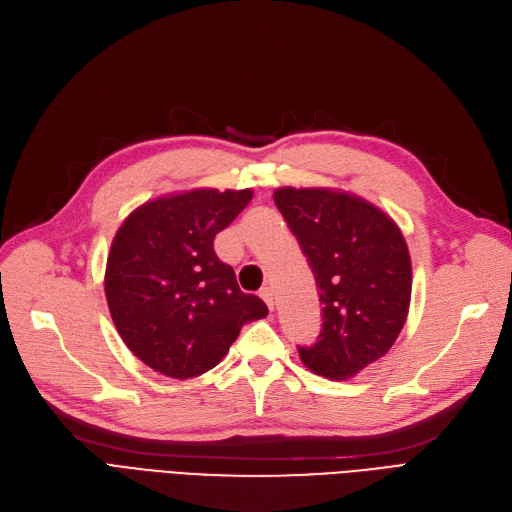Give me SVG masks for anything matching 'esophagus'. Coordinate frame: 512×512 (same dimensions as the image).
Listing matches in <instances>:
<instances>
[{
    "label": "esophagus",
    "mask_w": 512,
    "mask_h": 512,
    "mask_svg": "<svg viewBox=\"0 0 512 512\" xmlns=\"http://www.w3.org/2000/svg\"><path fill=\"white\" fill-rule=\"evenodd\" d=\"M259 297L265 301V305H268L270 309H274V293H272V288H268V286H265L263 288V291L259 293Z\"/></svg>",
    "instance_id": "1"
}]
</instances>
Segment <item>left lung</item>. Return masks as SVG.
I'll return each instance as SVG.
<instances>
[{
  "instance_id": "1",
  "label": "left lung",
  "mask_w": 512,
  "mask_h": 512,
  "mask_svg": "<svg viewBox=\"0 0 512 512\" xmlns=\"http://www.w3.org/2000/svg\"><path fill=\"white\" fill-rule=\"evenodd\" d=\"M274 203L301 244L322 303L320 337L299 347V358L326 379H351L383 358L406 324V238L383 209L345 190L284 186Z\"/></svg>"
}]
</instances>
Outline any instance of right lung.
<instances>
[{
    "label": "right lung",
    "instance_id": "obj_1",
    "mask_svg": "<svg viewBox=\"0 0 512 512\" xmlns=\"http://www.w3.org/2000/svg\"><path fill=\"white\" fill-rule=\"evenodd\" d=\"M251 198V188L175 192L133 209L117 230L104 274L110 318L152 370L182 381L203 374L224 360L242 324L268 316L213 251L215 234Z\"/></svg>",
    "mask_w": 512,
    "mask_h": 512
}]
</instances>
